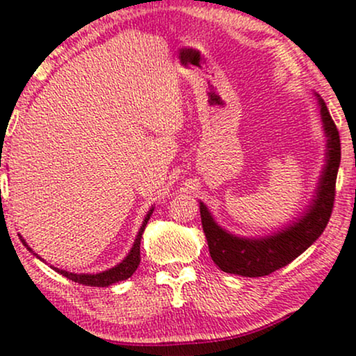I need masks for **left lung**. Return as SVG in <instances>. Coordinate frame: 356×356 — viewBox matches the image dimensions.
Returning <instances> with one entry per match:
<instances>
[{"instance_id":"1","label":"left lung","mask_w":356,"mask_h":356,"mask_svg":"<svg viewBox=\"0 0 356 356\" xmlns=\"http://www.w3.org/2000/svg\"><path fill=\"white\" fill-rule=\"evenodd\" d=\"M320 115L327 135V165L321 171L318 188L310 207L293 225L265 238H241L225 232L213 220L207 204L200 202V215L211 260L225 273L241 277H265L300 257L327 228L335 203V185L340 166L341 146L337 124L333 123L323 99L318 98Z\"/></svg>"}]
</instances>
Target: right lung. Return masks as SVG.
<instances>
[{"mask_svg":"<svg viewBox=\"0 0 356 356\" xmlns=\"http://www.w3.org/2000/svg\"><path fill=\"white\" fill-rule=\"evenodd\" d=\"M152 213H153V208L148 211V215L145 216L143 225H141L140 232H138V235H136L135 243H133L131 250H129V253L127 254V258H124V260L121 263H118L116 266H113V268L106 270V271H102V273H93V275H90V273H79V275L78 273H70V271H65V270H60V268H53V270H56L58 273L63 275V277L70 278L71 282L79 283V285H86V286H108V285H113V283L123 282V280L129 278L136 271L138 265H140V260H141V258H140L141 235H143L145 227L148 225V220H149V216H152ZM19 238H21V241H23V245L29 250V252H33V250L26 245V241L23 240V236H19ZM33 254H35L36 258H40L36 253H33ZM40 260H41V258H40Z\"/></svg>","mask_w":356,"mask_h":356,"instance_id":"right-lung-1","label":"right lung"}]
</instances>
